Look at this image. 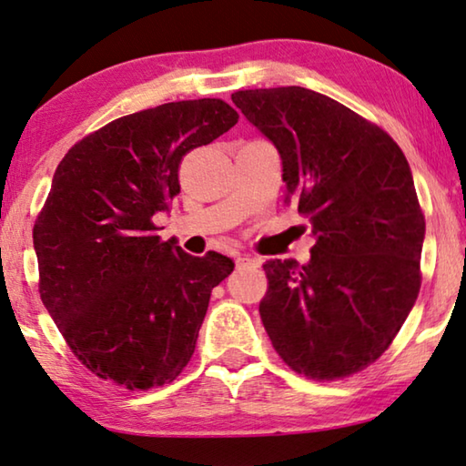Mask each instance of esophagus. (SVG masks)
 <instances>
[{"label":"esophagus","mask_w":466,"mask_h":466,"mask_svg":"<svg viewBox=\"0 0 466 466\" xmlns=\"http://www.w3.org/2000/svg\"><path fill=\"white\" fill-rule=\"evenodd\" d=\"M235 264H238V268H259V259L256 258H249V256H238L235 258Z\"/></svg>","instance_id":"obj_1"}]
</instances>
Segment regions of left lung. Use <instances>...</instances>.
<instances>
[{"label": "left lung", "instance_id": "8db88e82", "mask_svg": "<svg viewBox=\"0 0 466 466\" xmlns=\"http://www.w3.org/2000/svg\"><path fill=\"white\" fill-rule=\"evenodd\" d=\"M231 100L279 149L287 202L315 235L307 266L264 264L259 315L272 346L309 379L360 372L421 287L426 218L410 163L380 127L313 89H241Z\"/></svg>", "mask_w": 466, "mask_h": 466}]
</instances>
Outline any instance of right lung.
Segmentation results:
<instances>
[{
    "label": "right lung",
    "instance_id": "1",
    "mask_svg": "<svg viewBox=\"0 0 466 466\" xmlns=\"http://www.w3.org/2000/svg\"><path fill=\"white\" fill-rule=\"evenodd\" d=\"M238 118L218 97L161 104L89 133L56 167L32 228L38 292L96 377L147 390L190 362L210 292L235 264L161 241L153 217L179 194L184 155Z\"/></svg>",
    "mask_w": 466,
    "mask_h": 466
}]
</instances>
